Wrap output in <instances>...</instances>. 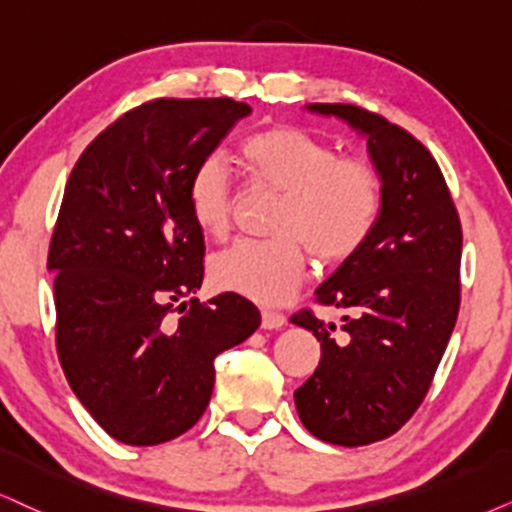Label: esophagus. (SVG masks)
Listing matches in <instances>:
<instances>
[{"mask_svg":"<svg viewBox=\"0 0 512 512\" xmlns=\"http://www.w3.org/2000/svg\"><path fill=\"white\" fill-rule=\"evenodd\" d=\"M283 326H286V316L278 314V312H267V309H264V312H262V328H264V331H281Z\"/></svg>","mask_w":512,"mask_h":512,"instance_id":"1","label":"esophagus"}]
</instances>
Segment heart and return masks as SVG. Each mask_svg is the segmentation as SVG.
<instances>
[{
  "mask_svg": "<svg viewBox=\"0 0 512 512\" xmlns=\"http://www.w3.org/2000/svg\"><path fill=\"white\" fill-rule=\"evenodd\" d=\"M243 158L260 186L281 193L269 241H236L210 260L219 290L262 304L290 297L307 274V249L335 269L364 248L383 210V181L364 160L338 158L326 141L300 127L278 125L243 144ZM191 219L203 234L222 238L236 208L229 160L210 153L186 186Z\"/></svg>",
  "mask_w": 512,
  "mask_h": 512,
  "instance_id": "obj_1",
  "label": "heart"
}]
</instances>
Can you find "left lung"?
Wrapping results in <instances>:
<instances>
[{
  "label": "left lung",
  "instance_id": "obj_1",
  "mask_svg": "<svg viewBox=\"0 0 512 512\" xmlns=\"http://www.w3.org/2000/svg\"><path fill=\"white\" fill-rule=\"evenodd\" d=\"M366 137L383 181V210L357 255L316 288L342 312L340 331L302 309L293 319L321 342L312 378L295 390L297 416L328 444L394 435L430 390L461 304L463 231L428 148L383 115L349 103H309Z\"/></svg>",
  "mask_w": 512,
  "mask_h": 512
}]
</instances>
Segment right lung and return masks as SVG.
<instances>
[{"mask_svg": "<svg viewBox=\"0 0 512 512\" xmlns=\"http://www.w3.org/2000/svg\"><path fill=\"white\" fill-rule=\"evenodd\" d=\"M252 108L158 99L84 148L49 245L56 349L75 397L113 439L153 446L208 409L215 357L260 326L236 293L200 302L205 241L186 186Z\"/></svg>", "mask_w": 512, "mask_h": 512, "instance_id": "right-lung-1", "label": "right lung"}]
</instances>
